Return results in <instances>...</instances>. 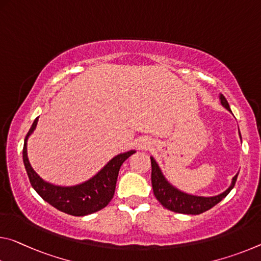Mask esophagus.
Wrapping results in <instances>:
<instances>
[{"label":"esophagus","mask_w":261,"mask_h":261,"mask_svg":"<svg viewBox=\"0 0 261 261\" xmlns=\"http://www.w3.org/2000/svg\"><path fill=\"white\" fill-rule=\"evenodd\" d=\"M148 145H150V144H148L147 142H144V143L140 144L139 147H146V146H148Z\"/></svg>","instance_id":"esophagus-1"}]
</instances>
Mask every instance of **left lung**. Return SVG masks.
I'll use <instances>...</instances> for the list:
<instances>
[{"label": "left lung", "mask_w": 261, "mask_h": 261, "mask_svg": "<svg viewBox=\"0 0 261 261\" xmlns=\"http://www.w3.org/2000/svg\"><path fill=\"white\" fill-rule=\"evenodd\" d=\"M220 100H221V105L231 113L230 106L229 103H227L226 98L224 97V95L220 94ZM239 136H241V132H239ZM151 165H152V174H151L152 188L156 200H158L166 209L174 213H179V214L198 215L206 212V210L212 209L214 205L220 203L223 198H224L227 194L231 192V189L234 187L236 180H237V176H238V173H237V174L232 177L230 187L226 190H224L223 193L218 194V195L196 196V195H192V194L181 192L180 189L175 188L174 186L169 184L168 180L163 174V172H161L158 163H156L153 156H151Z\"/></svg>", "instance_id": "obj_1"}]
</instances>
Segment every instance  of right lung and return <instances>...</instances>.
I'll list each match as a JSON object with an SVG mask.
<instances>
[{"label": "right lung", "mask_w": 261, "mask_h": 261, "mask_svg": "<svg viewBox=\"0 0 261 261\" xmlns=\"http://www.w3.org/2000/svg\"><path fill=\"white\" fill-rule=\"evenodd\" d=\"M38 118L37 117L32 123L24 139L23 147V163L32 188L47 203L72 216H86L108 205L111 198L114 197L119 168L124 161L136 151L130 150L119 153L109 160L108 164L105 165V167H102L96 174L82 184L75 186H57L49 184L37 174L28 158V139L34 134Z\"/></svg>", "instance_id": "obj_1"}]
</instances>
